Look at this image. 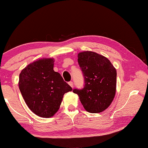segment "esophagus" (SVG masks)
I'll return each instance as SVG.
<instances>
[{
	"label": "esophagus",
	"instance_id": "esophagus-1",
	"mask_svg": "<svg viewBox=\"0 0 148 148\" xmlns=\"http://www.w3.org/2000/svg\"><path fill=\"white\" fill-rule=\"evenodd\" d=\"M69 86H71V87H73V86H74L73 82H69Z\"/></svg>",
	"mask_w": 148,
	"mask_h": 148
}]
</instances>
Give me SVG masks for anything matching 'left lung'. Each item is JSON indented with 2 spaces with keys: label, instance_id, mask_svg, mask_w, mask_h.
<instances>
[{
  "label": "left lung",
  "instance_id": "left-lung-1",
  "mask_svg": "<svg viewBox=\"0 0 148 148\" xmlns=\"http://www.w3.org/2000/svg\"><path fill=\"white\" fill-rule=\"evenodd\" d=\"M77 61L83 72L85 86L75 89L84 109L89 113H100L112 104L116 91V69L110 60L91 51L77 54Z\"/></svg>",
  "mask_w": 148,
  "mask_h": 148
}]
</instances>
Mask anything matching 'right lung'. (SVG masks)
Instances as JSON below:
<instances>
[{
  "mask_svg": "<svg viewBox=\"0 0 148 148\" xmlns=\"http://www.w3.org/2000/svg\"><path fill=\"white\" fill-rule=\"evenodd\" d=\"M53 58L36 60L22 70L19 88L29 109L37 116L49 118L58 111L64 93L72 89L53 70Z\"/></svg>",
  "mask_w": 148,
  "mask_h": 148,
  "instance_id": "1",
  "label": "right lung"
}]
</instances>
